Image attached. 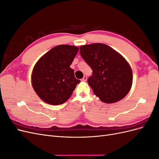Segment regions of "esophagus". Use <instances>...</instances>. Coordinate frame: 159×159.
<instances>
[{"mask_svg": "<svg viewBox=\"0 0 159 159\" xmlns=\"http://www.w3.org/2000/svg\"><path fill=\"white\" fill-rule=\"evenodd\" d=\"M81 81H87V76L84 75V78L81 79Z\"/></svg>", "mask_w": 159, "mask_h": 159, "instance_id": "esophagus-1", "label": "esophagus"}]
</instances>
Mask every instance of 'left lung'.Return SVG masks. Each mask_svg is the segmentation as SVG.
Wrapping results in <instances>:
<instances>
[{
  "label": "left lung",
  "mask_w": 159,
  "mask_h": 159,
  "mask_svg": "<svg viewBox=\"0 0 159 159\" xmlns=\"http://www.w3.org/2000/svg\"><path fill=\"white\" fill-rule=\"evenodd\" d=\"M80 52L93 70L88 84L102 102L112 103L125 97L131 88L133 74L121 54L100 43L81 46Z\"/></svg>",
  "instance_id": "left-lung-1"
}]
</instances>
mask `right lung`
<instances>
[{
    "label": "right lung",
    "instance_id": "add662e5",
    "mask_svg": "<svg viewBox=\"0 0 159 159\" xmlns=\"http://www.w3.org/2000/svg\"><path fill=\"white\" fill-rule=\"evenodd\" d=\"M78 50L73 46H56L37 61L32 71V84L44 102L54 105L65 103L80 82L70 68Z\"/></svg>",
    "mask_w": 159,
    "mask_h": 159
}]
</instances>
